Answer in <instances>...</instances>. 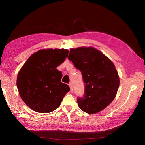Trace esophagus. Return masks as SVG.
<instances>
[{
    "label": "esophagus",
    "instance_id": "34e87169",
    "mask_svg": "<svg viewBox=\"0 0 145 145\" xmlns=\"http://www.w3.org/2000/svg\"><path fill=\"white\" fill-rule=\"evenodd\" d=\"M69 86L70 88V91H71V93H72L73 92V89H72V83H69Z\"/></svg>",
    "mask_w": 145,
    "mask_h": 145
}]
</instances>
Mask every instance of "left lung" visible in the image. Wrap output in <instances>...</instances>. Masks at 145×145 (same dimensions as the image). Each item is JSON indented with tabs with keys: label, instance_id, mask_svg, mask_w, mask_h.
Instances as JSON below:
<instances>
[{
	"label": "left lung",
	"instance_id": "1",
	"mask_svg": "<svg viewBox=\"0 0 145 145\" xmlns=\"http://www.w3.org/2000/svg\"><path fill=\"white\" fill-rule=\"evenodd\" d=\"M68 59L81 71L85 85L84 97L77 99L78 107L92 114L102 111L114 99L119 87L114 64L92 46L71 48Z\"/></svg>",
	"mask_w": 145,
	"mask_h": 145
}]
</instances>
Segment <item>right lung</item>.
Segmentation results:
<instances>
[{
  "instance_id": "1",
  "label": "right lung",
  "mask_w": 145,
  "mask_h": 145,
  "mask_svg": "<svg viewBox=\"0 0 145 145\" xmlns=\"http://www.w3.org/2000/svg\"><path fill=\"white\" fill-rule=\"evenodd\" d=\"M67 49H42L31 56L22 67L17 77L21 99L33 111L49 113L54 111L69 87L61 82L62 74L57 67L68 55Z\"/></svg>"
}]
</instances>
